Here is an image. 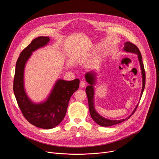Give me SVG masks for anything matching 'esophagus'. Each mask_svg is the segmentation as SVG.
Listing matches in <instances>:
<instances>
[{
	"label": "esophagus",
	"mask_w": 159,
	"mask_h": 159,
	"mask_svg": "<svg viewBox=\"0 0 159 159\" xmlns=\"http://www.w3.org/2000/svg\"><path fill=\"white\" fill-rule=\"evenodd\" d=\"M85 87V82L84 81H80V87L83 88Z\"/></svg>",
	"instance_id": "obj_1"
}]
</instances>
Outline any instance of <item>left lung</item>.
<instances>
[{"label":"left lung","instance_id":"obj_1","mask_svg":"<svg viewBox=\"0 0 159 159\" xmlns=\"http://www.w3.org/2000/svg\"><path fill=\"white\" fill-rule=\"evenodd\" d=\"M123 51H125L126 52L137 54L138 56V59H139L140 68H141V72H142V93H141L140 98V99H141V97L142 96V94L143 93V90L145 89V72L143 61L142 60V57L141 53H140L139 49L138 48V47L131 42L125 43ZM85 80H86L87 82L89 84V85H88L86 87L85 92H86V94H87V98H88L89 108L90 114V116H91L93 120L99 125L102 126L107 127V126H111L119 124L121 122H123L124 121L128 120L131 117V116L134 112L136 109H137V108L139 106V104L136 106L133 111L132 112V113L129 116H128L127 118H126L125 119H122V120H109V119L102 117V116H101L99 114L95 109V104H94L95 91H94V85H95L96 82V79H97L96 74L94 72L90 71V72H88L86 73V74L85 75Z\"/></svg>","mask_w":159,"mask_h":159}]
</instances>
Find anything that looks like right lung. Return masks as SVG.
Wrapping results in <instances>:
<instances>
[{
  "mask_svg": "<svg viewBox=\"0 0 159 159\" xmlns=\"http://www.w3.org/2000/svg\"><path fill=\"white\" fill-rule=\"evenodd\" d=\"M50 40L48 36H39L22 51L16 62L13 84L14 93L22 115L31 124L43 129L53 128L61 122L70 99L80 83L78 79L70 81L59 79L45 101L36 103L29 98L25 88L26 64L32 53L46 46Z\"/></svg>",
  "mask_w": 159,
  "mask_h": 159,
  "instance_id": "1",
  "label": "right lung"
}]
</instances>
